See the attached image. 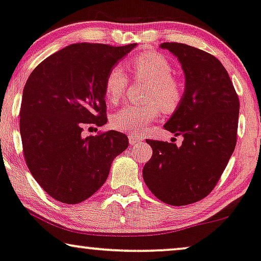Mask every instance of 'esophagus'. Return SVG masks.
Wrapping results in <instances>:
<instances>
[{
    "mask_svg": "<svg viewBox=\"0 0 261 261\" xmlns=\"http://www.w3.org/2000/svg\"><path fill=\"white\" fill-rule=\"evenodd\" d=\"M142 140H143V138L140 137V136H137V135H134V134L128 135V142H130L131 146H135V144L140 143Z\"/></svg>",
    "mask_w": 261,
    "mask_h": 261,
    "instance_id": "1",
    "label": "esophagus"
}]
</instances>
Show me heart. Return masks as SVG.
Segmentation results:
<instances>
[{"mask_svg":"<svg viewBox=\"0 0 261 261\" xmlns=\"http://www.w3.org/2000/svg\"><path fill=\"white\" fill-rule=\"evenodd\" d=\"M134 75L149 84L143 105H127L112 117V125L119 131L141 134L156 119L163 110L172 113L183 100L180 84L172 77V66L159 53H142L131 62ZM128 85V78L120 66H114L106 75L105 95L112 103L121 100Z\"/></svg>","mask_w":261,"mask_h":261,"instance_id":"b5f03b06","label":"heart"}]
</instances>
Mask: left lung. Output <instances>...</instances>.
<instances>
[{"instance_id":"1","label":"left lung","mask_w":261,"mask_h":261,"mask_svg":"<svg viewBox=\"0 0 261 261\" xmlns=\"http://www.w3.org/2000/svg\"><path fill=\"white\" fill-rule=\"evenodd\" d=\"M160 48L177 57L186 75L182 103L165 124L182 146L147 140L153 149L143 167L147 187L163 202L186 206L206 197L218 183L236 147L240 101L218 59L183 43Z\"/></svg>"}]
</instances>
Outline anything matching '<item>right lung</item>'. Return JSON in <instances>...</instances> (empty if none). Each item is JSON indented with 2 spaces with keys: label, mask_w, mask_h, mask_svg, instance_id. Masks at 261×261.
<instances>
[{
  "label": "right lung",
  "mask_w": 261,
  "mask_h": 261,
  "mask_svg": "<svg viewBox=\"0 0 261 261\" xmlns=\"http://www.w3.org/2000/svg\"><path fill=\"white\" fill-rule=\"evenodd\" d=\"M136 47L75 43L48 57L26 82L20 108L22 151L30 172L62 203L89 199L106 182L114 158L128 146L111 130L84 137L83 127L107 123L105 81Z\"/></svg>",
  "instance_id": "1"
}]
</instances>
